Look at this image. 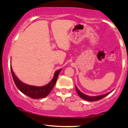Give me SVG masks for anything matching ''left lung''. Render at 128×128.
I'll list each match as a JSON object with an SVG mask.
<instances>
[{"label": "left lung", "instance_id": "obj_1", "mask_svg": "<svg viewBox=\"0 0 128 128\" xmlns=\"http://www.w3.org/2000/svg\"><path fill=\"white\" fill-rule=\"evenodd\" d=\"M76 90L77 92H78V95H79L80 97H81L82 99L84 100H86V101H98V100H100L101 99H102L104 97H105V96H107V95H108L109 94H110L112 92H108V93L106 94H104V95H100V96H88V95L84 94H83L82 92H81L79 89H78V88L76 86Z\"/></svg>", "mask_w": 128, "mask_h": 128}]
</instances>
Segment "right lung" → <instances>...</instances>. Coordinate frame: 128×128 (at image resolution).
<instances>
[{
  "label": "right lung",
  "mask_w": 128,
  "mask_h": 128,
  "mask_svg": "<svg viewBox=\"0 0 128 128\" xmlns=\"http://www.w3.org/2000/svg\"><path fill=\"white\" fill-rule=\"evenodd\" d=\"M10 71H11L12 76L13 78L14 81L15 85L18 88L21 92L23 94L28 96L29 97L34 98V99H38V98H43L46 97L49 95L52 89H53L55 86L56 80H57L58 74L61 70H59L55 72L53 79L52 80L49 84L44 86H31L28 84H25L21 82L16 78L12 70V67L10 66Z\"/></svg>",
  "instance_id": "right-lung-1"
}]
</instances>
